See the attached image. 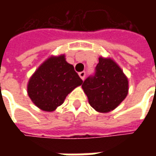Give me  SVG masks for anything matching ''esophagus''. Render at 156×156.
Masks as SVG:
<instances>
[{
  "mask_svg": "<svg viewBox=\"0 0 156 156\" xmlns=\"http://www.w3.org/2000/svg\"><path fill=\"white\" fill-rule=\"evenodd\" d=\"M78 75H79V77L83 80L85 78V76H86V73H85V72H80V73H78Z\"/></svg>",
  "mask_w": 156,
  "mask_h": 156,
  "instance_id": "34e87169",
  "label": "esophagus"
}]
</instances>
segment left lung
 <instances>
[{
  "instance_id": "8db88e82",
  "label": "left lung",
  "mask_w": 156,
  "mask_h": 156,
  "mask_svg": "<svg viewBox=\"0 0 156 156\" xmlns=\"http://www.w3.org/2000/svg\"><path fill=\"white\" fill-rule=\"evenodd\" d=\"M82 88L96 111L107 113L115 109L128 94V79L111 59L98 58L94 73L85 79Z\"/></svg>"
}]
</instances>
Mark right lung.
Listing matches in <instances>:
<instances>
[{
  "label": "right lung",
  "instance_id": "1",
  "mask_svg": "<svg viewBox=\"0 0 156 156\" xmlns=\"http://www.w3.org/2000/svg\"><path fill=\"white\" fill-rule=\"evenodd\" d=\"M82 83L73 66L62 55L50 58L39 67L29 80L27 92L38 108L50 112L60 106L67 95Z\"/></svg>",
  "mask_w": 156,
  "mask_h": 156
}]
</instances>
